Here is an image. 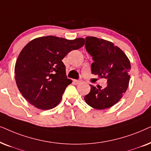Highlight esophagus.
Listing matches in <instances>:
<instances>
[{"mask_svg": "<svg viewBox=\"0 0 151 151\" xmlns=\"http://www.w3.org/2000/svg\"><path fill=\"white\" fill-rule=\"evenodd\" d=\"M74 83H75L79 84L81 82V80H74Z\"/></svg>", "mask_w": 151, "mask_h": 151, "instance_id": "obj_1", "label": "esophagus"}]
</instances>
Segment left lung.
<instances>
[{"mask_svg":"<svg viewBox=\"0 0 151 151\" xmlns=\"http://www.w3.org/2000/svg\"><path fill=\"white\" fill-rule=\"evenodd\" d=\"M85 47L94 61L92 73L107 79V86L101 89L90 85V91L84 99L96 110L112 107L122 99L128 87L131 68L129 59L119 47L104 39L88 37Z\"/></svg>","mask_w":151,"mask_h":151,"instance_id":"1","label":"left lung"}]
</instances>
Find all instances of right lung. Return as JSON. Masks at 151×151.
I'll return each instance as SVG.
<instances>
[{
    "instance_id": "1",
    "label": "right lung",
    "mask_w": 151,
    "mask_h": 151,
    "mask_svg": "<svg viewBox=\"0 0 151 151\" xmlns=\"http://www.w3.org/2000/svg\"><path fill=\"white\" fill-rule=\"evenodd\" d=\"M84 43L83 38L68 40L54 36L29 42L20 52L14 68L16 83L23 97L39 109L55 108L72 83L62 60Z\"/></svg>"
}]
</instances>
